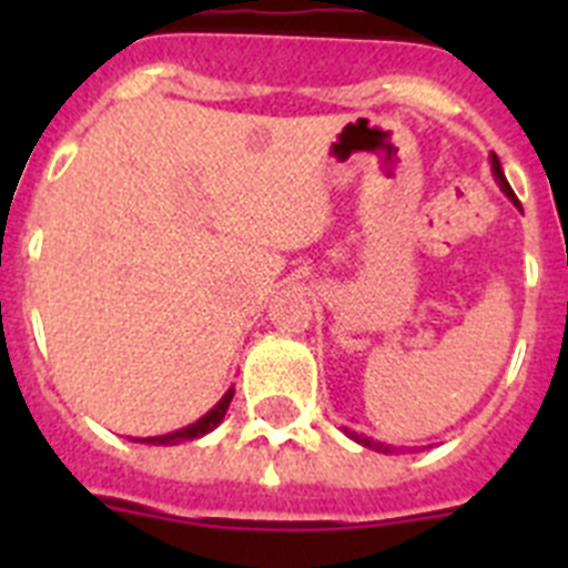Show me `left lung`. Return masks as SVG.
I'll return each instance as SVG.
<instances>
[{"instance_id":"left-lung-1","label":"left lung","mask_w":568,"mask_h":568,"mask_svg":"<svg viewBox=\"0 0 568 568\" xmlns=\"http://www.w3.org/2000/svg\"><path fill=\"white\" fill-rule=\"evenodd\" d=\"M491 173H495V179H498V184H500V190H504L506 195H509L511 202L515 204H520L518 199H515V193H511V187H509V182H506V175H504V170H500V162H498V155H491ZM346 433V429H344ZM349 435V438L353 440H358L361 446H369V449H375V453H384V455H393L395 449L389 444H375V440H369V438H364V435H355V433H346Z\"/></svg>"}]
</instances>
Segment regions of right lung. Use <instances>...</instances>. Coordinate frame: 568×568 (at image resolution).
<instances>
[{
  "instance_id": "1",
  "label": "right lung",
  "mask_w": 568,
  "mask_h": 568,
  "mask_svg": "<svg viewBox=\"0 0 568 568\" xmlns=\"http://www.w3.org/2000/svg\"><path fill=\"white\" fill-rule=\"evenodd\" d=\"M235 389H227L224 393V398L219 400V404L210 409L207 415H202V418L195 420V424L184 426V429H175V433H168V435H155V438H130V440H139V444H162V446H173V444H182V440H193V438H204L207 433H213L215 426L222 424L224 415H227L230 409V400H233Z\"/></svg>"
}]
</instances>
